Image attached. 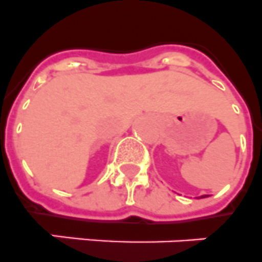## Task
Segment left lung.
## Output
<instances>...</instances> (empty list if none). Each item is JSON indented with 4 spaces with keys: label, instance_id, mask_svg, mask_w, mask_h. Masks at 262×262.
Instances as JSON below:
<instances>
[{
    "label": "left lung",
    "instance_id": "left-lung-1",
    "mask_svg": "<svg viewBox=\"0 0 262 262\" xmlns=\"http://www.w3.org/2000/svg\"><path fill=\"white\" fill-rule=\"evenodd\" d=\"M205 197H208V195H201V197H197V199H205Z\"/></svg>",
    "mask_w": 262,
    "mask_h": 262
}]
</instances>
